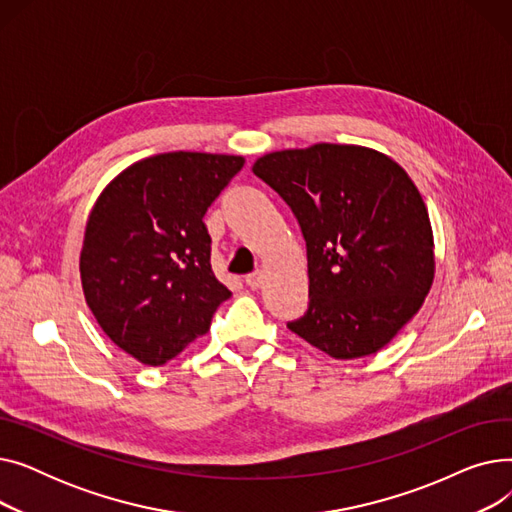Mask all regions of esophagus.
<instances>
[{"mask_svg":"<svg viewBox=\"0 0 512 512\" xmlns=\"http://www.w3.org/2000/svg\"><path fill=\"white\" fill-rule=\"evenodd\" d=\"M245 282H247V286H249L251 290H257V288H261V284H263V272L255 270L253 274H249V276L245 278Z\"/></svg>","mask_w":512,"mask_h":512,"instance_id":"34e87169","label":"esophagus"}]
</instances>
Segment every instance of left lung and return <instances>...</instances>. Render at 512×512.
<instances>
[{
	"mask_svg": "<svg viewBox=\"0 0 512 512\" xmlns=\"http://www.w3.org/2000/svg\"><path fill=\"white\" fill-rule=\"evenodd\" d=\"M253 172L307 245L309 305L288 330L334 359L378 353L434 282L432 224L409 174L380 151L334 143L267 153Z\"/></svg>",
	"mask_w": 512,
	"mask_h": 512,
	"instance_id": "8db88e82",
	"label": "left lung"
}]
</instances>
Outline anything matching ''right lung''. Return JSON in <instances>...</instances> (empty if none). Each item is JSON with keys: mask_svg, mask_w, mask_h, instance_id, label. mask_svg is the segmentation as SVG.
<instances>
[{"mask_svg": "<svg viewBox=\"0 0 512 512\" xmlns=\"http://www.w3.org/2000/svg\"><path fill=\"white\" fill-rule=\"evenodd\" d=\"M245 157L172 151L137 161L91 209L80 282L101 330L145 365L207 334L230 290L211 272L209 205Z\"/></svg>", "mask_w": 512, "mask_h": 512, "instance_id": "right-lung-1", "label": "right lung"}]
</instances>
